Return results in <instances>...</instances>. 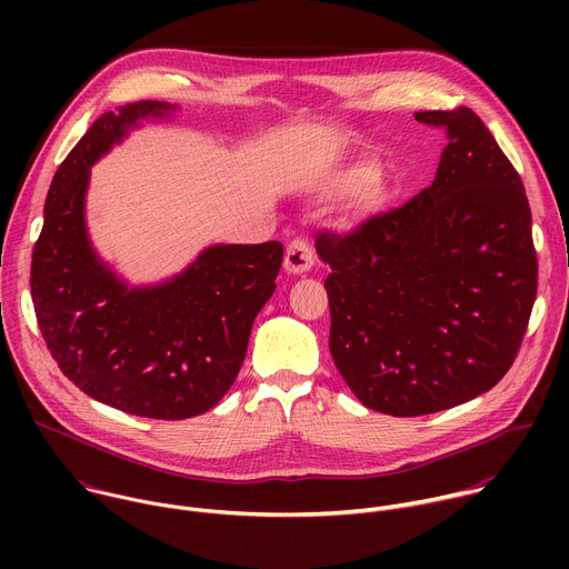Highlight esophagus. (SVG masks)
Masks as SVG:
<instances>
[{"label": "esophagus", "instance_id": "1", "mask_svg": "<svg viewBox=\"0 0 569 569\" xmlns=\"http://www.w3.org/2000/svg\"><path fill=\"white\" fill-rule=\"evenodd\" d=\"M315 263V252L312 246L303 238L290 240V246L286 250V261L283 268L288 274H306Z\"/></svg>", "mask_w": 569, "mask_h": 569}]
</instances>
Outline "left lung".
I'll return each instance as SVG.
<instances>
[{"label": "left lung", "mask_w": 569, "mask_h": 569, "mask_svg": "<svg viewBox=\"0 0 569 569\" xmlns=\"http://www.w3.org/2000/svg\"><path fill=\"white\" fill-rule=\"evenodd\" d=\"M443 128L435 182L347 233L317 231L331 274V356L369 410L423 417L496 387L538 288L522 180L468 108L417 112Z\"/></svg>", "instance_id": "obj_1"}]
</instances>
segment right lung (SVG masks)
<instances>
[{
	"instance_id": "obj_1",
	"label": "right lung",
	"mask_w": 569,
	"mask_h": 569,
	"mask_svg": "<svg viewBox=\"0 0 569 569\" xmlns=\"http://www.w3.org/2000/svg\"><path fill=\"white\" fill-rule=\"evenodd\" d=\"M169 110L139 101L106 112L67 154L44 202L31 297L51 358L78 389L134 417L180 421L233 385L283 246H213L171 281L132 290L99 261L83 211L90 167L139 119Z\"/></svg>"
}]
</instances>
